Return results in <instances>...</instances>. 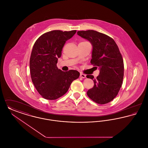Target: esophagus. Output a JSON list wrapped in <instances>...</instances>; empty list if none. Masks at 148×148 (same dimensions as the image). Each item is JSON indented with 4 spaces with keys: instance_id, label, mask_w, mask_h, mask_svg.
I'll list each match as a JSON object with an SVG mask.
<instances>
[{
    "instance_id": "esophagus-1",
    "label": "esophagus",
    "mask_w": 148,
    "mask_h": 148,
    "mask_svg": "<svg viewBox=\"0 0 148 148\" xmlns=\"http://www.w3.org/2000/svg\"><path fill=\"white\" fill-rule=\"evenodd\" d=\"M80 77H82V78H85V77H86V75H85L84 74L81 73V74H80Z\"/></svg>"
}]
</instances>
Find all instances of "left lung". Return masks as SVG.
I'll return each instance as SVG.
<instances>
[{"label": "left lung", "mask_w": 148, "mask_h": 148, "mask_svg": "<svg viewBox=\"0 0 148 148\" xmlns=\"http://www.w3.org/2000/svg\"><path fill=\"white\" fill-rule=\"evenodd\" d=\"M77 35L88 40L92 48V65L100 68L99 75H87L92 79L94 86L87 95L94 102L105 104L112 101L119 92L124 77V62L119 48L113 38L95 30L78 31Z\"/></svg>", "instance_id": "left-lung-1"}]
</instances>
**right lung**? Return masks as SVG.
Instances as JSON below:
<instances>
[{
  "label": "right lung",
  "instance_id": "right-lung-1",
  "mask_svg": "<svg viewBox=\"0 0 148 148\" xmlns=\"http://www.w3.org/2000/svg\"><path fill=\"white\" fill-rule=\"evenodd\" d=\"M76 32H48L41 35L33 45L29 62L30 76L36 90L45 99L62 97L72 82L79 77L77 71H63L56 66L65 43Z\"/></svg>",
  "mask_w": 148,
  "mask_h": 148
}]
</instances>
